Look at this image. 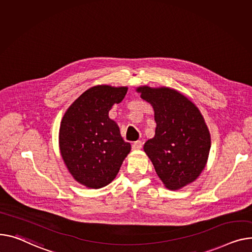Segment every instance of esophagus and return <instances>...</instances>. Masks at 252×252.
<instances>
[{
	"label": "esophagus",
	"instance_id": "obj_1",
	"mask_svg": "<svg viewBox=\"0 0 252 252\" xmlns=\"http://www.w3.org/2000/svg\"><path fill=\"white\" fill-rule=\"evenodd\" d=\"M142 146H143L142 141H136V142L132 143L131 148H132V150H140L142 148Z\"/></svg>",
	"mask_w": 252,
	"mask_h": 252
}]
</instances>
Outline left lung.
<instances>
[{
	"mask_svg": "<svg viewBox=\"0 0 252 252\" xmlns=\"http://www.w3.org/2000/svg\"><path fill=\"white\" fill-rule=\"evenodd\" d=\"M154 108L155 136L144 145L164 186L177 190L193 182L205 169L211 136L198 108L186 96L168 88H137Z\"/></svg>",
	"mask_w": 252,
	"mask_h": 252,
	"instance_id": "8db88e82",
	"label": "left lung"
}]
</instances>
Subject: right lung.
Returning <instances> with one entry per match:
<instances>
[{"label":"right lung","instance_id":"right-lung-1","mask_svg":"<svg viewBox=\"0 0 252 252\" xmlns=\"http://www.w3.org/2000/svg\"><path fill=\"white\" fill-rule=\"evenodd\" d=\"M126 92L127 87L94 86L75 100L62 120V157L72 176L89 189L109 184L130 151V144L124 141L119 126L108 116Z\"/></svg>","mask_w":252,"mask_h":252}]
</instances>
